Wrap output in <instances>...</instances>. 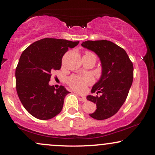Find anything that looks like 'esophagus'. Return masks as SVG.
I'll return each instance as SVG.
<instances>
[{
	"instance_id": "esophagus-1",
	"label": "esophagus",
	"mask_w": 155,
	"mask_h": 155,
	"mask_svg": "<svg viewBox=\"0 0 155 155\" xmlns=\"http://www.w3.org/2000/svg\"><path fill=\"white\" fill-rule=\"evenodd\" d=\"M80 100L82 101V102H84V101H87V99H86V97H80Z\"/></svg>"
}]
</instances>
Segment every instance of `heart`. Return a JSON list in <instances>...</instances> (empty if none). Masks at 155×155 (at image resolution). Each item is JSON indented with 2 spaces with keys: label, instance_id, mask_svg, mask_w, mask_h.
Here are the masks:
<instances>
[{
  "label": "heart",
  "instance_id": "b5f03b06",
  "mask_svg": "<svg viewBox=\"0 0 155 155\" xmlns=\"http://www.w3.org/2000/svg\"><path fill=\"white\" fill-rule=\"evenodd\" d=\"M85 55H91L96 56L92 52L87 51ZM92 80L90 76H80V75H72L68 79V84L73 90L77 92H84L85 91L87 86L92 83Z\"/></svg>",
  "mask_w": 155,
  "mask_h": 155
}]
</instances>
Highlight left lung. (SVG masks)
<instances>
[{"label":"left lung","mask_w":155,"mask_h":155,"mask_svg":"<svg viewBox=\"0 0 155 155\" xmlns=\"http://www.w3.org/2000/svg\"><path fill=\"white\" fill-rule=\"evenodd\" d=\"M81 45L99 56L102 68L100 79L91 90L101 95L87 97L97 106L90 116L97 120L107 119L117 113L126 101L133 82V63L124 48L110 41H86Z\"/></svg>","instance_id":"obj_1"}]
</instances>
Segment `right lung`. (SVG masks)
<instances>
[{
  "label": "right lung",
  "mask_w": 155,
  "mask_h": 155,
  "mask_svg": "<svg viewBox=\"0 0 155 155\" xmlns=\"http://www.w3.org/2000/svg\"><path fill=\"white\" fill-rule=\"evenodd\" d=\"M79 41L45 38L28 46L21 55L15 70L16 90L25 109L34 117L48 120L60 113L70 93L63 86H50L51 73L60 70L68 48Z\"/></svg>",
  "instance_id": "add662e5"
}]
</instances>
